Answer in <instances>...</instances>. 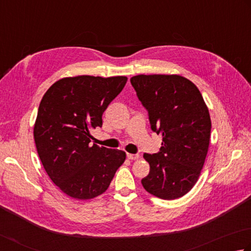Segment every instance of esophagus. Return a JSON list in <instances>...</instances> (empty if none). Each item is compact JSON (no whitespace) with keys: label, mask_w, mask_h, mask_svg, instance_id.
Segmentation results:
<instances>
[{"label":"esophagus","mask_w":251,"mask_h":251,"mask_svg":"<svg viewBox=\"0 0 251 251\" xmlns=\"http://www.w3.org/2000/svg\"><path fill=\"white\" fill-rule=\"evenodd\" d=\"M139 158V154H134V153H127V159H129V160H136V159Z\"/></svg>","instance_id":"esophagus-1"}]
</instances>
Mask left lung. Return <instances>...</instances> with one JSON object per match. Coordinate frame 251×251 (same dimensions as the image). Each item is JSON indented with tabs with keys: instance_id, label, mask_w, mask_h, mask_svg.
Returning <instances> with one entry per match:
<instances>
[{
	"instance_id": "obj_1",
	"label": "left lung",
	"mask_w": 251,
	"mask_h": 251,
	"mask_svg": "<svg viewBox=\"0 0 251 251\" xmlns=\"http://www.w3.org/2000/svg\"><path fill=\"white\" fill-rule=\"evenodd\" d=\"M130 83L151 129L162 136L160 151L144 153L150 171L141 184L163 200L183 197L197 183L208 150L212 124L202 94L176 75H139Z\"/></svg>"
}]
</instances>
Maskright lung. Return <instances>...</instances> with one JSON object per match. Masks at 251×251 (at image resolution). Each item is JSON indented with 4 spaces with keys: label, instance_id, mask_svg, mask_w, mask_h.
Returning a JSON list of instances; mask_svg holds the SVG:
<instances>
[{
    "label": "right lung",
    "instance_id": "obj_1",
    "mask_svg": "<svg viewBox=\"0 0 251 251\" xmlns=\"http://www.w3.org/2000/svg\"><path fill=\"white\" fill-rule=\"evenodd\" d=\"M127 82L126 76L78 75L50 86L40 101L34 126L38 156L63 193L90 200L105 192L126 153L93 144L90 130Z\"/></svg>",
    "mask_w": 251,
    "mask_h": 251
}]
</instances>
